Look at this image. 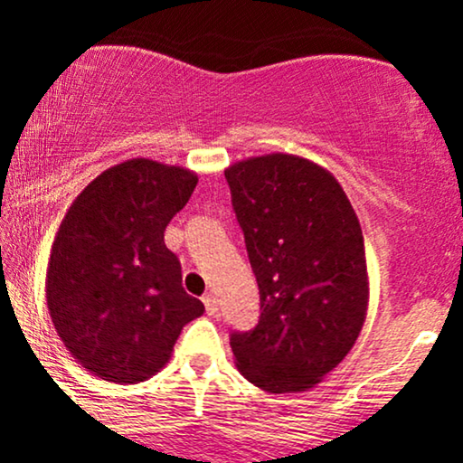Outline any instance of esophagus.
<instances>
[{
    "label": "esophagus",
    "mask_w": 463,
    "mask_h": 463,
    "mask_svg": "<svg viewBox=\"0 0 463 463\" xmlns=\"http://www.w3.org/2000/svg\"><path fill=\"white\" fill-rule=\"evenodd\" d=\"M204 307H206V312L211 314V316H214L217 314V309H219V301H217V297H214L213 293H208V295H204Z\"/></svg>",
    "instance_id": "obj_1"
}]
</instances>
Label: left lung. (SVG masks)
<instances>
[{
    "mask_svg": "<svg viewBox=\"0 0 463 463\" xmlns=\"http://www.w3.org/2000/svg\"><path fill=\"white\" fill-rule=\"evenodd\" d=\"M261 316L233 331L242 375L271 394L314 388L356 344L369 306L364 238L337 179L288 154L225 170Z\"/></svg>",
    "mask_w": 463,
    "mask_h": 463,
    "instance_id": "1",
    "label": "left lung"
}]
</instances>
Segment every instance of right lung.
I'll use <instances>...</instances> for the list:
<instances>
[{
    "label": "right lung",
    "mask_w": 463,
    "mask_h": 463,
    "mask_svg": "<svg viewBox=\"0 0 463 463\" xmlns=\"http://www.w3.org/2000/svg\"><path fill=\"white\" fill-rule=\"evenodd\" d=\"M195 185L185 168L137 157L100 173L62 219L48 263V309L73 358L107 382L156 375L183 326L204 314L164 244Z\"/></svg>",
    "instance_id": "1"
}]
</instances>
